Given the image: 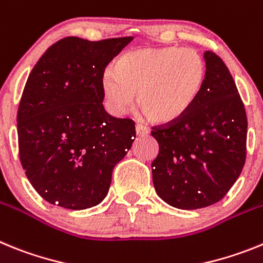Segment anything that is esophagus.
Segmentation results:
<instances>
[{
	"mask_svg": "<svg viewBox=\"0 0 263 263\" xmlns=\"http://www.w3.org/2000/svg\"><path fill=\"white\" fill-rule=\"evenodd\" d=\"M135 132H136L138 136H145V135L149 134V129H148L147 127H144V125L136 124V127H135Z\"/></svg>",
	"mask_w": 263,
	"mask_h": 263,
	"instance_id": "esophagus-1",
	"label": "esophagus"
}]
</instances>
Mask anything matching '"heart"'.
Masks as SVG:
<instances>
[{"label":"heart","mask_w":263,"mask_h":263,"mask_svg":"<svg viewBox=\"0 0 263 263\" xmlns=\"http://www.w3.org/2000/svg\"><path fill=\"white\" fill-rule=\"evenodd\" d=\"M206 63L200 52L177 46L143 47L124 52L104 70L102 91L108 108L122 114L136 93L139 108L160 124L177 122L200 98Z\"/></svg>","instance_id":"b5f03b06"}]
</instances>
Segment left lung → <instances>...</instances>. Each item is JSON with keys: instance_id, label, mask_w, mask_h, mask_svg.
Wrapping results in <instances>:
<instances>
[{"instance_id": "1", "label": "left lung", "mask_w": 263, "mask_h": 263, "mask_svg": "<svg viewBox=\"0 0 263 263\" xmlns=\"http://www.w3.org/2000/svg\"><path fill=\"white\" fill-rule=\"evenodd\" d=\"M206 79L200 98L180 120L154 127L159 143L152 161L156 193L171 206L193 211L227 195L246 159L248 119L222 59L205 51Z\"/></svg>"}]
</instances>
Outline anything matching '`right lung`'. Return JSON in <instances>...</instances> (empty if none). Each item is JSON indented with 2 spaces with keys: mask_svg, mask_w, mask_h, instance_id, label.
Segmentation results:
<instances>
[{
  "mask_svg": "<svg viewBox=\"0 0 263 263\" xmlns=\"http://www.w3.org/2000/svg\"><path fill=\"white\" fill-rule=\"evenodd\" d=\"M132 36H67L45 51L27 78L17 114L22 168L38 195L82 211L107 196L112 171L135 138L131 119L103 107L104 68Z\"/></svg>",
  "mask_w": 263,
  "mask_h": 263,
  "instance_id": "add662e5",
  "label": "right lung"
}]
</instances>
